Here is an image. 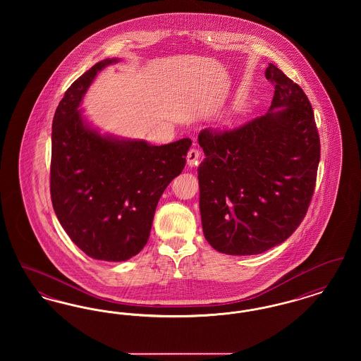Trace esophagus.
<instances>
[{
  "mask_svg": "<svg viewBox=\"0 0 361 361\" xmlns=\"http://www.w3.org/2000/svg\"><path fill=\"white\" fill-rule=\"evenodd\" d=\"M199 158H200V150L193 146V147L189 150L188 155H187V164H188V166L192 168V166L197 165Z\"/></svg>",
  "mask_w": 361,
  "mask_h": 361,
  "instance_id": "obj_1",
  "label": "esophagus"
}]
</instances>
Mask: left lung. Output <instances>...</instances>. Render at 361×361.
<instances>
[{
	"label": "left lung",
	"instance_id": "8db88e82",
	"mask_svg": "<svg viewBox=\"0 0 361 361\" xmlns=\"http://www.w3.org/2000/svg\"><path fill=\"white\" fill-rule=\"evenodd\" d=\"M269 111L238 128L203 130L197 169L200 215L208 243L252 256L284 242L306 216L321 157L312 106L302 87L275 65Z\"/></svg>",
	"mask_w": 361,
	"mask_h": 361
}]
</instances>
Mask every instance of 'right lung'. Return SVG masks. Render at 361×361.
Returning <instances> with one entry per match:
<instances>
[{
    "mask_svg": "<svg viewBox=\"0 0 361 361\" xmlns=\"http://www.w3.org/2000/svg\"><path fill=\"white\" fill-rule=\"evenodd\" d=\"M104 59L77 78L58 105L51 134L50 192L56 218L86 256L126 261L147 243L164 190L183 172L192 145L184 137L153 146L100 135L78 109Z\"/></svg>",
    "mask_w": 361,
    "mask_h": 361,
    "instance_id": "right-lung-1",
    "label": "right lung"
}]
</instances>
